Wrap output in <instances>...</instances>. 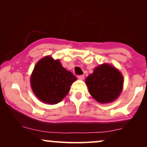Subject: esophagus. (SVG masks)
I'll list each match as a JSON object with an SVG mask.
<instances>
[{
    "mask_svg": "<svg viewBox=\"0 0 147 147\" xmlns=\"http://www.w3.org/2000/svg\"><path fill=\"white\" fill-rule=\"evenodd\" d=\"M78 79H80V80H84V75L78 76Z\"/></svg>",
    "mask_w": 147,
    "mask_h": 147,
    "instance_id": "34e87169",
    "label": "esophagus"
}]
</instances>
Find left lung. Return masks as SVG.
I'll list each match as a JSON object with an SVG mask.
<instances>
[{
	"mask_svg": "<svg viewBox=\"0 0 147 147\" xmlns=\"http://www.w3.org/2000/svg\"><path fill=\"white\" fill-rule=\"evenodd\" d=\"M86 83L94 99L100 103H108L121 93L123 78L116 68L105 63L96 67L94 73L86 79Z\"/></svg>",
	"mask_w": 147,
	"mask_h": 147,
	"instance_id": "obj_1",
	"label": "left lung"
}]
</instances>
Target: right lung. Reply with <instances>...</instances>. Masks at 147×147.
Masks as SVG:
<instances>
[{
    "mask_svg": "<svg viewBox=\"0 0 147 147\" xmlns=\"http://www.w3.org/2000/svg\"><path fill=\"white\" fill-rule=\"evenodd\" d=\"M77 78L66 70L59 60L49 56L36 64L31 76V85L35 96L45 103H59L69 92Z\"/></svg>",
    "mask_w": 147,
    "mask_h": 147,
    "instance_id": "add662e5",
    "label": "right lung"
}]
</instances>
